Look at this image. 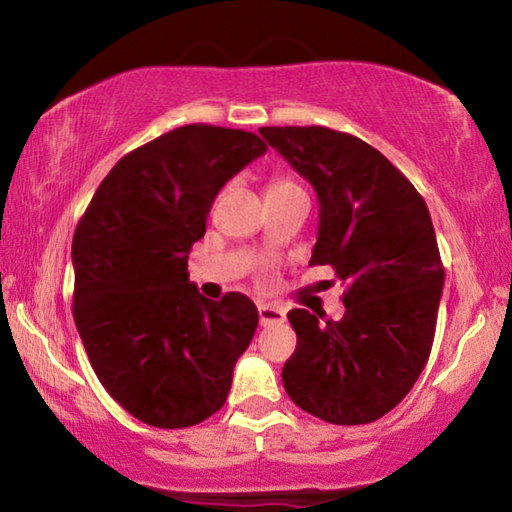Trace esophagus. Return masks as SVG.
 I'll list each match as a JSON object with an SVG mask.
<instances>
[{
    "label": "esophagus",
    "mask_w": 512,
    "mask_h": 512,
    "mask_svg": "<svg viewBox=\"0 0 512 512\" xmlns=\"http://www.w3.org/2000/svg\"><path fill=\"white\" fill-rule=\"evenodd\" d=\"M259 323L264 327H273V325H282L287 316H284V311L280 307H273V305H259Z\"/></svg>",
    "instance_id": "1"
}]
</instances>
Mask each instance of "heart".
Wrapping results in <instances>:
<instances>
[{"instance_id": "1", "label": "heart", "mask_w": 512, "mask_h": 512, "mask_svg": "<svg viewBox=\"0 0 512 512\" xmlns=\"http://www.w3.org/2000/svg\"><path fill=\"white\" fill-rule=\"evenodd\" d=\"M289 187H298V185L289 178H275L271 180V185H268V192H277V189H289Z\"/></svg>"}]
</instances>
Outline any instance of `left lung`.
<instances>
[{
	"label": "left lung",
	"instance_id": "8db88e82",
	"mask_svg": "<svg viewBox=\"0 0 512 512\" xmlns=\"http://www.w3.org/2000/svg\"><path fill=\"white\" fill-rule=\"evenodd\" d=\"M264 140L314 185L318 241L309 264L345 284V316L291 309L298 345L284 391L332 424H368L400 404L427 366L445 268L427 203L359 137L325 126H264Z\"/></svg>",
	"mask_w": 512,
	"mask_h": 512
}]
</instances>
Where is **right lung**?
I'll list each match as a JSON object with an SVG mask.
<instances>
[{"mask_svg": "<svg viewBox=\"0 0 512 512\" xmlns=\"http://www.w3.org/2000/svg\"><path fill=\"white\" fill-rule=\"evenodd\" d=\"M264 153L255 133L180 126L126 153L76 225V329L112 400L151 427H194L228 400L257 307L203 298L187 257L219 189Z\"/></svg>", "mask_w": 512, "mask_h": 512, "instance_id": "obj_1", "label": "right lung"}]
</instances>
